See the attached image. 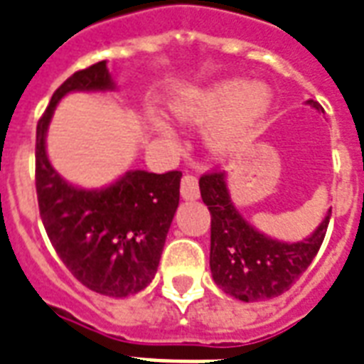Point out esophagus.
Returning <instances> with one entry per match:
<instances>
[{"label":"esophagus","instance_id":"34e87169","mask_svg":"<svg viewBox=\"0 0 364 364\" xmlns=\"http://www.w3.org/2000/svg\"><path fill=\"white\" fill-rule=\"evenodd\" d=\"M180 193L184 199H197L199 197V184H197V178L193 174H186L182 176V184H180Z\"/></svg>","mask_w":364,"mask_h":364}]
</instances>
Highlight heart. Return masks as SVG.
<instances>
[{
    "label": "heart",
    "instance_id": "b5f03b06",
    "mask_svg": "<svg viewBox=\"0 0 364 364\" xmlns=\"http://www.w3.org/2000/svg\"><path fill=\"white\" fill-rule=\"evenodd\" d=\"M267 104L269 95L266 87L249 85L241 89L239 83H224L180 106L176 114L180 119L190 123H207L230 108L226 117L213 132V142L216 146H230L237 142L247 129L266 112Z\"/></svg>",
    "mask_w": 364,
    "mask_h": 364
}]
</instances>
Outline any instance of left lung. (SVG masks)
Listing matches in <instances>:
<instances>
[{
    "label": "left lung",
    "mask_w": 364,
    "mask_h": 364,
    "mask_svg": "<svg viewBox=\"0 0 364 364\" xmlns=\"http://www.w3.org/2000/svg\"><path fill=\"white\" fill-rule=\"evenodd\" d=\"M309 104L323 109L317 100ZM199 190L210 213V272L214 283L230 296L243 302L279 296L296 283L319 252L331 213L308 239L281 243L241 218L230 201L222 171L213 168L201 174Z\"/></svg>",
    "instance_id": "1"
}]
</instances>
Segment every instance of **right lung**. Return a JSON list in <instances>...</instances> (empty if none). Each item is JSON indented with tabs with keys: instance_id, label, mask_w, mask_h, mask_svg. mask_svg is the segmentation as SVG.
Masks as SVG:
<instances>
[{
	"instance_id": "add662e5",
	"label": "right lung",
	"mask_w": 364,
	"mask_h": 364,
	"mask_svg": "<svg viewBox=\"0 0 364 364\" xmlns=\"http://www.w3.org/2000/svg\"><path fill=\"white\" fill-rule=\"evenodd\" d=\"M112 89L106 60L68 77L36 131V191L45 232L64 266L98 294L140 292L156 275L180 199V171H131L106 190L66 184L45 154V131L56 102L72 91Z\"/></svg>"
}]
</instances>
